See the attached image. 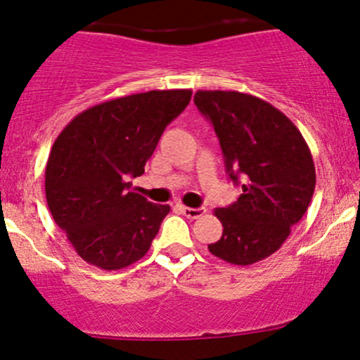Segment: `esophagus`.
I'll use <instances>...</instances> for the list:
<instances>
[{
  "mask_svg": "<svg viewBox=\"0 0 360 360\" xmlns=\"http://www.w3.org/2000/svg\"><path fill=\"white\" fill-rule=\"evenodd\" d=\"M181 212L188 217V219H198V217L203 215L207 212V208L200 207V208H191V207H181Z\"/></svg>",
  "mask_w": 360,
  "mask_h": 360,
  "instance_id": "1",
  "label": "esophagus"
}]
</instances>
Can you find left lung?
Here are the masks:
<instances>
[{
  "label": "left lung",
  "instance_id": "8db88e82",
  "mask_svg": "<svg viewBox=\"0 0 360 360\" xmlns=\"http://www.w3.org/2000/svg\"><path fill=\"white\" fill-rule=\"evenodd\" d=\"M195 104L212 122L229 177L243 193L215 208L222 238L208 244L217 258L252 264L282 248L309 207L316 171L301 131L283 112L250 94L198 90Z\"/></svg>",
  "mask_w": 360,
  "mask_h": 360
}]
</instances>
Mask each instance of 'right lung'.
<instances>
[{"mask_svg": "<svg viewBox=\"0 0 360 360\" xmlns=\"http://www.w3.org/2000/svg\"><path fill=\"white\" fill-rule=\"evenodd\" d=\"M191 90H150L102 102L59 133L46 165V200L54 222L82 259L121 270L143 258L171 207L129 191L165 126Z\"/></svg>", "mask_w": 360, "mask_h": 360, "instance_id": "obj_1", "label": "right lung"}]
</instances>
